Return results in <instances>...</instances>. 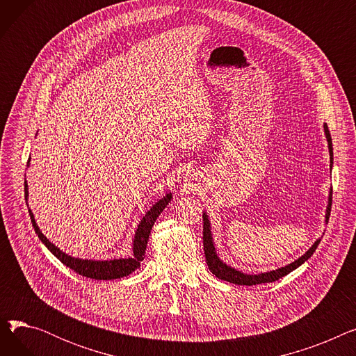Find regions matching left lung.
Listing matches in <instances>:
<instances>
[{"instance_id": "left-lung-1", "label": "left lung", "mask_w": 356, "mask_h": 356, "mask_svg": "<svg viewBox=\"0 0 356 356\" xmlns=\"http://www.w3.org/2000/svg\"><path fill=\"white\" fill-rule=\"evenodd\" d=\"M325 129V136H326V141H327V147H329V154H330V168H332V163H333V147H332V137L327 129V125H323ZM330 208H332V189L329 192V197H327V207H326V215H325V223H327L329 216H330ZM321 238L314 241V244L302 255L298 257L297 259H294L293 263L277 268V270H271L267 273H259V274H245L242 273L231 266H228L227 263L219 258L215 244H213V238H212V229H211V220L209 216L207 215V212H203V250H204V257H207V264L209 267V270L212 271V274H215L218 278L223 280V282H228L232 284H238V286H255V284H263V283H273L275 280H280L282 277L287 275L289 273H291L293 270H296L297 267H300L305 261H307L313 252L316 251L317 245H319Z\"/></svg>"}]
</instances>
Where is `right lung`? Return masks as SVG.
<instances>
[{"mask_svg": "<svg viewBox=\"0 0 356 356\" xmlns=\"http://www.w3.org/2000/svg\"><path fill=\"white\" fill-rule=\"evenodd\" d=\"M29 163H30V159H29ZM24 195H26V200H29L27 180L24 181ZM172 197H173L172 192L165 193L161 199H159L153 204L152 208H149V211L145 212V215L143 216V219L140 220V223L137 225V229H136V235L133 239V255L128 258H114V259H86L85 258L83 259V258H78V257H72V255L63 252L60 248L56 247L53 242H50L46 238V235L40 231V228L37 227L34 215L30 209H29V213H30V219H31L33 228H34L37 236L40 238V241L47 247V250L56 258L60 259L66 267H69L74 273H78L88 278L115 280V278L127 277L133 271H136L137 268H140L141 261L144 259L149 232H152V228L154 225V222L157 220V218L160 216V213L164 211L167 204L170 203Z\"/></svg>", "mask_w": 356, "mask_h": 356, "instance_id": "obj_1", "label": "right lung"}]
</instances>
